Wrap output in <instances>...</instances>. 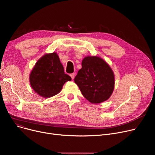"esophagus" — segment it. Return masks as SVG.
I'll use <instances>...</instances> for the list:
<instances>
[{"label": "esophagus", "instance_id": "1", "mask_svg": "<svg viewBox=\"0 0 155 155\" xmlns=\"http://www.w3.org/2000/svg\"><path fill=\"white\" fill-rule=\"evenodd\" d=\"M75 74L74 73H71V74H70V77H71V78H72V79H74V78H75Z\"/></svg>", "mask_w": 155, "mask_h": 155}]
</instances>
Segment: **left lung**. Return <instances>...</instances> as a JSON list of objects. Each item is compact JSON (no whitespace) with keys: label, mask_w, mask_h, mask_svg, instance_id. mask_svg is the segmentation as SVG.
Masks as SVG:
<instances>
[{"label":"left lung","mask_w":155,"mask_h":155,"mask_svg":"<svg viewBox=\"0 0 155 155\" xmlns=\"http://www.w3.org/2000/svg\"><path fill=\"white\" fill-rule=\"evenodd\" d=\"M74 81L85 98L92 104L107 101L113 92L114 75L109 65L97 56L82 60Z\"/></svg>","instance_id":"left-lung-1"}]
</instances>
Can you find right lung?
Wrapping results in <instances>:
<instances>
[{
	"label": "right lung",
	"mask_w": 155,
	"mask_h": 155,
	"mask_svg": "<svg viewBox=\"0 0 155 155\" xmlns=\"http://www.w3.org/2000/svg\"><path fill=\"white\" fill-rule=\"evenodd\" d=\"M29 80L31 87L37 94L49 98L58 94L64 84L71 78L64 73L58 54L53 53L44 55L37 61Z\"/></svg>",
	"instance_id": "obj_1"
}]
</instances>
